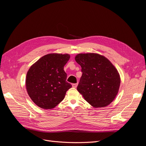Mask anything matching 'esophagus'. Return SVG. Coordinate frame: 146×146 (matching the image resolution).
<instances>
[{
	"label": "esophagus",
	"instance_id": "obj_1",
	"mask_svg": "<svg viewBox=\"0 0 146 146\" xmlns=\"http://www.w3.org/2000/svg\"><path fill=\"white\" fill-rule=\"evenodd\" d=\"M77 85H78V84L77 83H74V84H72V87L73 88H77Z\"/></svg>",
	"mask_w": 146,
	"mask_h": 146
}]
</instances>
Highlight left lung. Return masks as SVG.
Listing matches in <instances>:
<instances>
[{
  "mask_svg": "<svg viewBox=\"0 0 146 146\" xmlns=\"http://www.w3.org/2000/svg\"><path fill=\"white\" fill-rule=\"evenodd\" d=\"M75 60L82 72L77 91L94 108L110 105L117 96L121 84L116 68L108 58L95 53L78 54Z\"/></svg>",
  "mask_w": 146,
  "mask_h": 146,
  "instance_id": "1",
  "label": "left lung"
}]
</instances>
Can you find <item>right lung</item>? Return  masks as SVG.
<instances>
[{"label": "right lung", "instance_id": "add662e5", "mask_svg": "<svg viewBox=\"0 0 146 146\" xmlns=\"http://www.w3.org/2000/svg\"><path fill=\"white\" fill-rule=\"evenodd\" d=\"M69 54H49L31 66L27 73L25 85L33 102L43 109H52L62 101L66 91L72 87L66 82L64 66Z\"/></svg>", "mask_w": 146, "mask_h": 146}]
</instances>
